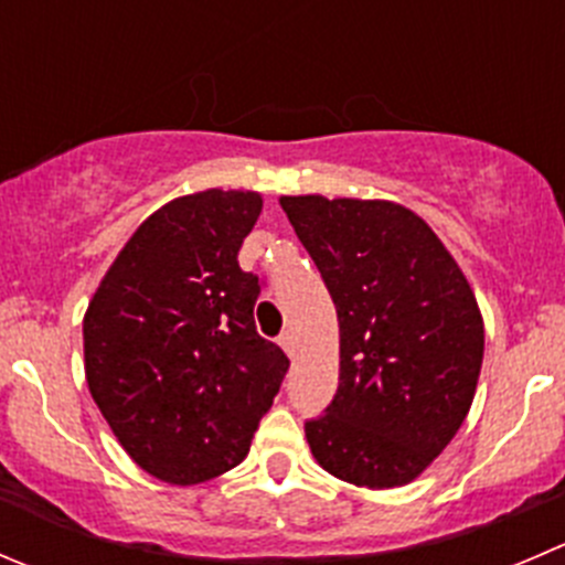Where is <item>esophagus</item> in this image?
I'll return each instance as SVG.
<instances>
[{
    "label": "esophagus",
    "mask_w": 565,
    "mask_h": 565,
    "mask_svg": "<svg viewBox=\"0 0 565 565\" xmlns=\"http://www.w3.org/2000/svg\"><path fill=\"white\" fill-rule=\"evenodd\" d=\"M278 344H281L284 353L287 355H295V348H298V342H295V333H289V331L278 337Z\"/></svg>",
    "instance_id": "obj_1"
}]
</instances>
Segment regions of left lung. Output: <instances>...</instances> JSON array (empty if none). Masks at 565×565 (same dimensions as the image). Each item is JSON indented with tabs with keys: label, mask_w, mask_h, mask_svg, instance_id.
<instances>
[{
	"label": "left lung",
	"mask_w": 565,
	"mask_h": 565,
	"mask_svg": "<svg viewBox=\"0 0 565 565\" xmlns=\"http://www.w3.org/2000/svg\"><path fill=\"white\" fill-rule=\"evenodd\" d=\"M339 317V388L306 422L315 461L364 489L419 478L472 408L483 315L434 228L394 201L281 195Z\"/></svg>",
	"instance_id": "left-lung-1"
}]
</instances>
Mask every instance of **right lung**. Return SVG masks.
Returning <instances> with one entry per match:
<instances>
[{
  "label": "right lung",
  "instance_id": "obj_1",
  "mask_svg": "<svg viewBox=\"0 0 565 565\" xmlns=\"http://www.w3.org/2000/svg\"><path fill=\"white\" fill-rule=\"evenodd\" d=\"M262 215L254 190L182 195L120 248L82 320L85 377L131 461L195 486L248 456L289 359L256 333L259 278L239 245Z\"/></svg>",
  "mask_w": 565,
  "mask_h": 565
}]
</instances>
